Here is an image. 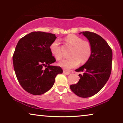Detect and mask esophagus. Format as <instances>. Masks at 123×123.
Segmentation results:
<instances>
[{
    "label": "esophagus",
    "instance_id": "esophagus-1",
    "mask_svg": "<svg viewBox=\"0 0 123 123\" xmlns=\"http://www.w3.org/2000/svg\"><path fill=\"white\" fill-rule=\"evenodd\" d=\"M63 73H65V74H67V75H69V74H70L69 72H67V71H65V70H64Z\"/></svg>",
    "mask_w": 123,
    "mask_h": 123
}]
</instances>
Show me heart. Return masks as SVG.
<instances>
[{"instance_id":"obj_1","label":"heart","mask_w":123,"mask_h":123,"mask_svg":"<svg viewBox=\"0 0 123 123\" xmlns=\"http://www.w3.org/2000/svg\"><path fill=\"white\" fill-rule=\"evenodd\" d=\"M65 41L73 47L72 51L71 58L62 60L59 64L62 68L70 70L78 66L80 62L85 63L90 59L92 54V46L90 43L83 41L80 37L75 35H69L65 37ZM50 50L52 55L57 60L62 58V53L60 46V41L55 40L50 46Z\"/></svg>"}]
</instances>
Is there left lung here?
Masks as SVG:
<instances>
[{
  "instance_id": "1",
  "label": "left lung",
  "mask_w": 123,
  "mask_h": 123,
  "mask_svg": "<svg viewBox=\"0 0 123 123\" xmlns=\"http://www.w3.org/2000/svg\"><path fill=\"white\" fill-rule=\"evenodd\" d=\"M92 46V54L83 65L75 70L83 72L79 74L77 83L70 88L79 97L86 98L100 91L108 80L111 72L112 52L107 42L102 37L89 31L81 32Z\"/></svg>"
}]
</instances>
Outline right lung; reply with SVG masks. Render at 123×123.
I'll return each instance as SVG.
<instances>
[{"mask_svg": "<svg viewBox=\"0 0 123 123\" xmlns=\"http://www.w3.org/2000/svg\"><path fill=\"white\" fill-rule=\"evenodd\" d=\"M56 38L55 34L32 32L19 40L13 56L17 78L28 93L40 95L53 86L56 75L63 73L60 67L50 65L56 61L50 50Z\"/></svg>", "mask_w": 123, "mask_h": 123, "instance_id": "obj_1", "label": "right lung"}]
</instances>
